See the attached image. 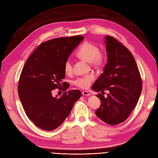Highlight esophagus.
<instances>
[{
  "label": "esophagus",
  "instance_id": "34e87169",
  "mask_svg": "<svg viewBox=\"0 0 158 158\" xmlns=\"http://www.w3.org/2000/svg\"><path fill=\"white\" fill-rule=\"evenodd\" d=\"M82 94H83V95H85V96H87V95H90V94H89L87 91H83V92H82Z\"/></svg>",
  "mask_w": 158,
  "mask_h": 158
}]
</instances>
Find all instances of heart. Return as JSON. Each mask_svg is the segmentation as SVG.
<instances>
[{"label": "heart", "instance_id": "heart-1", "mask_svg": "<svg viewBox=\"0 0 158 158\" xmlns=\"http://www.w3.org/2000/svg\"><path fill=\"white\" fill-rule=\"evenodd\" d=\"M76 56L94 66H99L103 64L105 56L100 52L99 48L92 43H85L82 44L76 52ZM64 71L66 74H70L72 72V65L70 60H66L64 64ZM95 79L93 73L85 75L75 79L73 83L81 88H88Z\"/></svg>", "mask_w": 158, "mask_h": 158}]
</instances>
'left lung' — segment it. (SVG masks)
Instances as JSON below:
<instances>
[{
	"label": "left lung",
	"instance_id": "left-lung-1",
	"mask_svg": "<svg viewBox=\"0 0 158 158\" xmlns=\"http://www.w3.org/2000/svg\"><path fill=\"white\" fill-rule=\"evenodd\" d=\"M107 63L92 86L95 92L109 91L107 98L99 94L101 104L95 114L110 125L125 121L135 107L142 90V81L134 56L113 37H105Z\"/></svg>",
	"mask_w": 158,
	"mask_h": 158
}]
</instances>
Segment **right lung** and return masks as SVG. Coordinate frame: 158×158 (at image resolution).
I'll use <instances>...</instances> for the list:
<instances>
[{
    "mask_svg": "<svg viewBox=\"0 0 158 158\" xmlns=\"http://www.w3.org/2000/svg\"><path fill=\"white\" fill-rule=\"evenodd\" d=\"M84 37L55 38L41 43L23 68L18 94L28 118L39 128L51 131L58 128L70 115L74 103L81 96V91L72 90L60 98L53 97L52 92L64 86V64L71 53Z\"/></svg>",
    "mask_w": 158,
    "mask_h": 158,
    "instance_id": "1",
    "label": "right lung"
}]
</instances>
